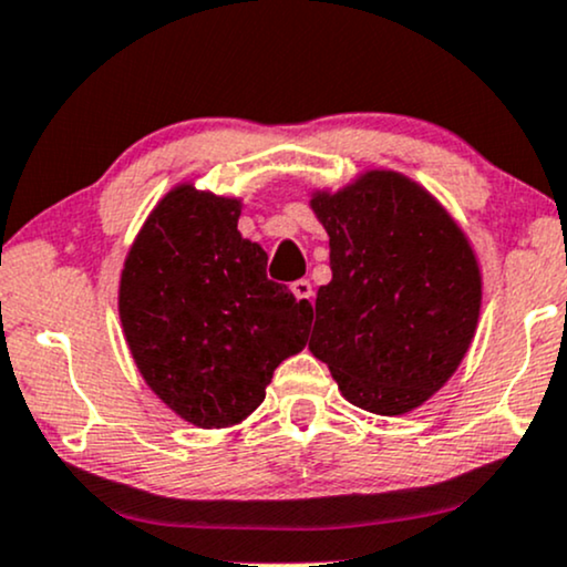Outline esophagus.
Returning <instances> with one entry per match:
<instances>
[{
    "mask_svg": "<svg viewBox=\"0 0 567 567\" xmlns=\"http://www.w3.org/2000/svg\"><path fill=\"white\" fill-rule=\"evenodd\" d=\"M290 290H292V296L298 298V301H303V303H311V296H313V290H311V282H309V279H296V282L290 285Z\"/></svg>",
    "mask_w": 567,
    "mask_h": 567,
    "instance_id": "esophagus-1",
    "label": "esophagus"
}]
</instances>
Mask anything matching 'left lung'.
<instances>
[{
	"label": "left lung",
	"instance_id": "left-lung-1",
	"mask_svg": "<svg viewBox=\"0 0 567 567\" xmlns=\"http://www.w3.org/2000/svg\"><path fill=\"white\" fill-rule=\"evenodd\" d=\"M330 235L309 349L351 404L404 414L452 378L481 311L473 250L439 203L393 172L311 200Z\"/></svg>",
	"mask_w": 567,
	"mask_h": 567
}]
</instances>
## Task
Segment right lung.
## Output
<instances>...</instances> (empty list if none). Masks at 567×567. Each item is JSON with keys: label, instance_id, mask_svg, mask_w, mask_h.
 <instances>
[{"label": "right lung", "instance_id": "1", "mask_svg": "<svg viewBox=\"0 0 567 567\" xmlns=\"http://www.w3.org/2000/svg\"><path fill=\"white\" fill-rule=\"evenodd\" d=\"M237 216V200L176 187L121 277V324L142 378L197 427L248 417L313 319L311 303L266 277L264 248L243 240Z\"/></svg>", "mask_w": 567, "mask_h": 567}]
</instances>
